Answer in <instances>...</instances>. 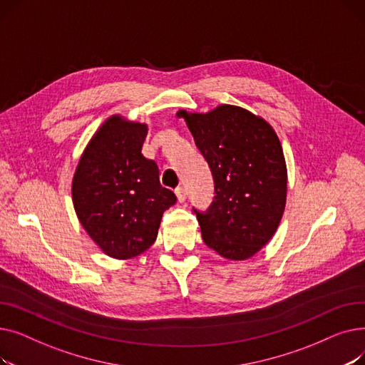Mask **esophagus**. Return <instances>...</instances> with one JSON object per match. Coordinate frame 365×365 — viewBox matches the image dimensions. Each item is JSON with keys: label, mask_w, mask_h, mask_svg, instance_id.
I'll list each match as a JSON object with an SVG mask.
<instances>
[{"label": "esophagus", "mask_w": 365, "mask_h": 365, "mask_svg": "<svg viewBox=\"0 0 365 365\" xmlns=\"http://www.w3.org/2000/svg\"><path fill=\"white\" fill-rule=\"evenodd\" d=\"M176 197H178V201L179 202H183L185 200H186V190L182 187V186H179V187H176Z\"/></svg>", "instance_id": "1"}]
</instances>
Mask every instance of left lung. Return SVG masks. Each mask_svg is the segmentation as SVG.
Masks as SVG:
<instances>
[{
  "mask_svg": "<svg viewBox=\"0 0 365 365\" xmlns=\"http://www.w3.org/2000/svg\"><path fill=\"white\" fill-rule=\"evenodd\" d=\"M215 179V201L197 213L204 242L227 260L253 257L271 241L287 201L281 142L264 118L241 106L179 110Z\"/></svg>",
  "mask_w": 365,
  "mask_h": 365,
  "instance_id": "obj_1",
  "label": "left lung"
}]
</instances>
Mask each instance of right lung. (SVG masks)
I'll use <instances>...</instances> for the list:
<instances>
[{
    "label": "right lung",
    "instance_id": "right-lung-1",
    "mask_svg": "<svg viewBox=\"0 0 365 365\" xmlns=\"http://www.w3.org/2000/svg\"><path fill=\"white\" fill-rule=\"evenodd\" d=\"M148 124L112 115L93 134L72 178V202L90 238L109 257L133 259L155 242L176 195L143 157Z\"/></svg>",
    "mask_w": 365,
    "mask_h": 365
}]
</instances>
